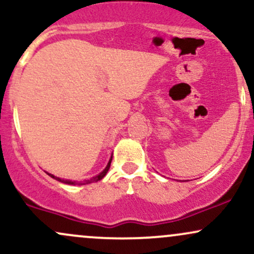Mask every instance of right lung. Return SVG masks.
I'll return each mask as SVG.
<instances>
[{
  "instance_id": "right-lung-1",
  "label": "right lung",
  "mask_w": 254,
  "mask_h": 254,
  "mask_svg": "<svg viewBox=\"0 0 254 254\" xmlns=\"http://www.w3.org/2000/svg\"><path fill=\"white\" fill-rule=\"evenodd\" d=\"M111 161H112V159H110V161H109V164H107V166H106V168H105V170L101 172L100 174H99V176H97V177H94V178H92V179L90 180H86V183L84 184H88V183H94V182H99V180H101L103 179V178L106 176V173H107V171H109V168H110V166H111ZM49 176L50 177H52V178H55V179L56 180H58V182H61V183H64V184H70V185H75V184H78V185H80V183H75V182H70V180H66V179H61V178H57V177H55V176H52V174H50V173H48ZM83 184V183H82Z\"/></svg>"
}]
</instances>
